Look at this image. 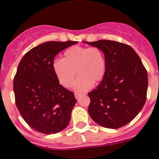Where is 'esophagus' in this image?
Segmentation results:
<instances>
[{
    "mask_svg": "<svg viewBox=\"0 0 159 159\" xmlns=\"http://www.w3.org/2000/svg\"><path fill=\"white\" fill-rule=\"evenodd\" d=\"M80 95H81V94L75 93V99H78L79 98H80Z\"/></svg>",
    "mask_w": 159,
    "mask_h": 159,
    "instance_id": "obj_1",
    "label": "esophagus"
}]
</instances>
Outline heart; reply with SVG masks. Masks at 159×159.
Segmentation results:
<instances>
[{"mask_svg": "<svg viewBox=\"0 0 159 159\" xmlns=\"http://www.w3.org/2000/svg\"><path fill=\"white\" fill-rule=\"evenodd\" d=\"M52 69L60 84L66 88L74 84L76 92H85L92 88L93 83L99 82L104 76L106 60L103 52L97 47L73 46L64 53L62 60H55Z\"/></svg>", "mask_w": 159, "mask_h": 159, "instance_id": "obj_1", "label": "heart"}]
</instances>
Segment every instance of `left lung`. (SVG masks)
I'll list each match as a JSON object with an SVG mask.
<instances>
[{
    "mask_svg": "<svg viewBox=\"0 0 159 159\" xmlns=\"http://www.w3.org/2000/svg\"><path fill=\"white\" fill-rule=\"evenodd\" d=\"M100 48L106 60L104 76L88 93V113L106 128L122 127L141 111L147 99L148 77L139 57L130 46L113 40L87 42Z\"/></svg>",
    "mask_w": 159,
    "mask_h": 159,
    "instance_id": "obj_1",
    "label": "left lung"
}]
</instances>
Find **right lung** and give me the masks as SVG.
I'll return each mask as SVG.
<instances>
[{
  "mask_svg": "<svg viewBox=\"0 0 159 159\" xmlns=\"http://www.w3.org/2000/svg\"><path fill=\"white\" fill-rule=\"evenodd\" d=\"M76 41H48L28 52L14 77L16 105L29 127L43 134L60 132L67 127L77 100L60 85L52 69L55 57Z\"/></svg>",
  "mask_w": 159,
  "mask_h": 159,
  "instance_id": "add662e5",
  "label": "right lung"
}]
</instances>
